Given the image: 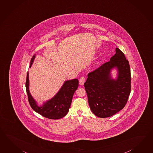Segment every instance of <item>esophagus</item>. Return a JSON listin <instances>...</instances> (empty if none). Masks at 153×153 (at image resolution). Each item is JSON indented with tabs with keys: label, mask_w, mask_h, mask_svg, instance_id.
<instances>
[{
	"label": "esophagus",
	"mask_w": 153,
	"mask_h": 153,
	"mask_svg": "<svg viewBox=\"0 0 153 153\" xmlns=\"http://www.w3.org/2000/svg\"><path fill=\"white\" fill-rule=\"evenodd\" d=\"M85 82V79L84 77H81L79 79V84L80 85H83Z\"/></svg>",
	"instance_id": "1"
}]
</instances>
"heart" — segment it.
Instances as JSON below:
<instances>
[{"label":"heart","mask_w":153,"mask_h":153,"mask_svg":"<svg viewBox=\"0 0 153 153\" xmlns=\"http://www.w3.org/2000/svg\"><path fill=\"white\" fill-rule=\"evenodd\" d=\"M97 63H98V62H97Z\"/></svg>","instance_id":"obj_1"}]
</instances>
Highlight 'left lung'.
Masks as SVG:
<instances>
[{
  "label": "left lung",
  "mask_w": 153,
  "mask_h": 153,
  "mask_svg": "<svg viewBox=\"0 0 153 153\" xmlns=\"http://www.w3.org/2000/svg\"><path fill=\"white\" fill-rule=\"evenodd\" d=\"M117 71L114 79L111 71ZM131 69L124 53L118 48L110 61L88 75L84 83L92 113L100 118L109 117L122 110L131 92Z\"/></svg>",
  "instance_id": "obj_1"
}]
</instances>
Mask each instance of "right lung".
Instances as JSON below:
<instances>
[{
  "mask_svg": "<svg viewBox=\"0 0 153 153\" xmlns=\"http://www.w3.org/2000/svg\"><path fill=\"white\" fill-rule=\"evenodd\" d=\"M35 56L36 54H34L31 59L30 68L31 67ZM78 86L79 81L77 79L65 81L60 90L53 97L44 102L42 106H39L30 92L29 72L27 73L26 89L29 103L32 109L37 113L49 119H59L64 117L67 114L71 105L73 96Z\"/></svg>",
  "mask_w": 153,
  "mask_h": 153,
  "instance_id": "obj_1",
  "label": "right lung"
}]
</instances>
